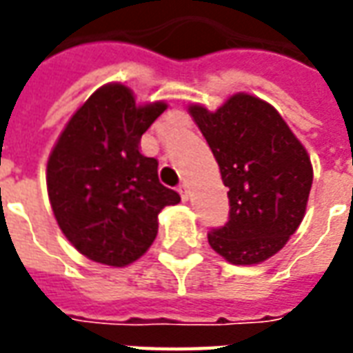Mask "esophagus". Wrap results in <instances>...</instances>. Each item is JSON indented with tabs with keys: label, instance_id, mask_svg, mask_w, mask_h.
<instances>
[{
	"label": "esophagus",
	"instance_id": "esophagus-1",
	"mask_svg": "<svg viewBox=\"0 0 353 353\" xmlns=\"http://www.w3.org/2000/svg\"><path fill=\"white\" fill-rule=\"evenodd\" d=\"M177 191H179V194H181V200L189 199V189H187V185L185 183L179 185V187H177Z\"/></svg>",
	"mask_w": 353,
	"mask_h": 353
}]
</instances>
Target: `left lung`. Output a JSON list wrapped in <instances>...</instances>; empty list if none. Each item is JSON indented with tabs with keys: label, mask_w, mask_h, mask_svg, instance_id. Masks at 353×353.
Masks as SVG:
<instances>
[{
	"label": "left lung",
	"mask_w": 353,
	"mask_h": 353,
	"mask_svg": "<svg viewBox=\"0 0 353 353\" xmlns=\"http://www.w3.org/2000/svg\"><path fill=\"white\" fill-rule=\"evenodd\" d=\"M189 113L229 187V221L208 232V242L232 265H257L285 245L301 225L312 187L306 149L280 113L250 94H236L210 113Z\"/></svg>",
	"instance_id": "obj_1"
}]
</instances>
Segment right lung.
Returning a JSON list of instances; mask_svg holds the SVG:
<instances>
[{
	"mask_svg": "<svg viewBox=\"0 0 353 353\" xmlns=\"http://www.w3.org/2000/svg\"><path fill=\"white\" fill-rule=\"evenodd\" d=\"M166 109L136 105L124 85H108L70 119L47 164L54 217L88 259L130 265L153 244L162 208L179 194L159 181V161L139 151L143 132Z\"/></svg>",
	"mask_w": 353,
	"mask_h": 353,
	"instance_id": "obj_1",
	"label": "right lung"
}]
</instances>
